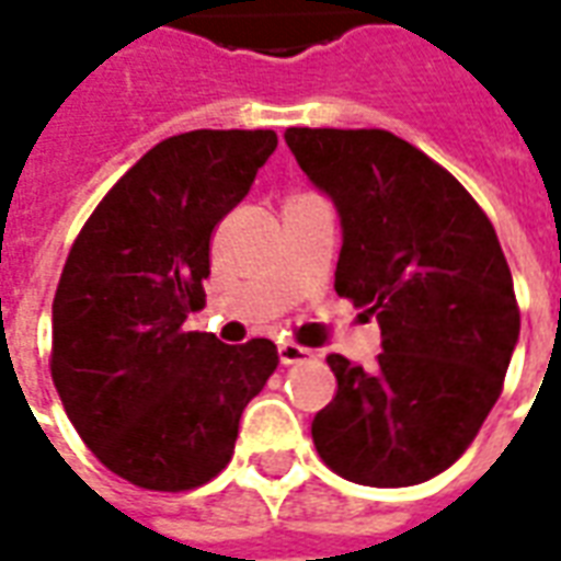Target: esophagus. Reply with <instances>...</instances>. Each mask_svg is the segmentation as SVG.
I'll use <instances>...</instances> for the list:
<instances>
[{
    "instance_id": "34e87169",
    "label": "esophagus",
    "mask_w": 561,
    "mask_h": 561,
    "mask_svg": "<svg viewBox=\"0 0 561 561\" xmlns=\"http://www.w3.org/2000/svg\"><path fill=\"white\" fill-rule=\"evenodd\" d=\"M309 357H312V352L304 348V345H297V342H282L279 345V360L285 366L304 364V360H309Z\"/></svg>"
}]
</instances>
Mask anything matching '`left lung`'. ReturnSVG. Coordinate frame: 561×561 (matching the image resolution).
Here are the masks:
<instances>
[{
	"mask_svg": "<svg viewBox=\"0 0 561 561\" xmlns=\"http://www.w3.org/2000/svg\"><path fill=\"white\" fill-rule=\"evenodd\" d=\"M333 197V288L381 328L373 369L330 354L333 400L312 421L318 457L364 486H412L454 466L505 385L519 306L493 221L438 161L385 128H288Z\"/></svg>",
	"mask_w": 561,
	"mask_h": 561,
	"instance_id": "obj_1",
	"label": "left lung"
}]
</instances>
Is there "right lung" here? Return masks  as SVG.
<instances>
[{"label":"right lung","instance_id":"1","mask_svg":"<svg viewBox=\"0 0 561 561\" xmlns=\"http://www.w3.org/2000/svg\"><path fill=\"white\" fill-rule=\"evenodd\" d=\"M276 131L161 140L92 209L54 297L50 376L68 421L123 481L183 493L231 462L276 345L183 330L207 304L209 240L255 183Z\"/></svg>","mask_w":561,"mask_h":561}]
</instances>
